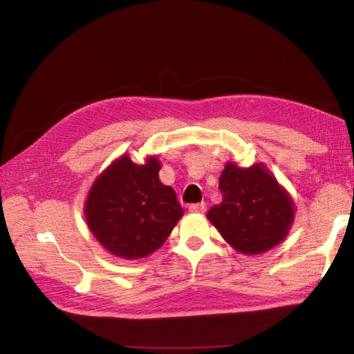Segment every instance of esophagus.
Returning a JSON list of instances; mask_svg holds the SVG:
<instances>
[{
    "label": "esophagus",
    "mask_w": 354,
    "mask_h": 354,
    "mask_svg": "<svg viewBox=\"0 0 354 354\" xmlns=\"http://www.w3.org/2000/svg\"><path fill=\"white\" fill-rule=\"evenodd\" d=\"M190 212H206V203H195V205L189 206Z\"/></svg>",
    "instance_id": "1"
}]
</instances>
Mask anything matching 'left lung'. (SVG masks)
I'll return each instance as SVG.
<instances>
[{
  "label": "left lung",
  "mask_w": 354,
  "mask_h": 354,
  "mask_svg": "<svg viewBox=\"0 0 354 354\" xmlns=\"http://www.w3.org/2000/svg\"><path fill=\"white\" fill-rule=\"evenodd\" d=\"M218 189L223 200L209 209L207 218L237 251L263 253L287 236L293 221L292 200L261 165L239 169L226 164Z\"/></svg>",
  "instance_id": "obj_1"
}]
</instances>
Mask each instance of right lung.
Here are the masks:
<instances>
[{"mask_svg":"<svg viewBox=\"0 0 354 354\" xmlns=\"http://www.w3.org/2000/svg\"><path fill=\"white\" fill-rule=\"evenodd\" d=\"M159 170L154 158L145 165H136L123 156L92 185L86 220L112 254L124 259L151 254L183 217L175 190L159 181Z\"/></svg>","mask_w":354,"mask_h":354,"instance_id":"right-lung-1","label":"right lung"}]
</instances>
